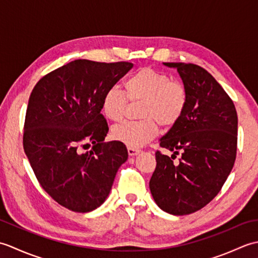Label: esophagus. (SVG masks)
<instances>
[{
    "instance_id": "34e87169",
    "label": "esophagus",
    "mask_w": 258,
    "mask_h": 258,
    "mask_svg": "<svg viewBox=\"0 0 258 258\" xmlns=\"http://www.w3.org/2000/svg\"><path fill=\"white\" fill-rule=\"evenodd\" d=\"M127 152H128V155H131V156H135V155H138L139 153L141 152V150H139V149H134V147H128L127 149Z\"/></svg>"
}]
</instances>
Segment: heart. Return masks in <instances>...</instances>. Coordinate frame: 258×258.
<instances>
[{"label":"heart","mask_w":258,"mask_h":258,"mask_svg":"<svg viewBox=\"0 0 258 258\" xmlns=\"http://www.w3.org/2000/svg\"><path fill=\"white\" fill-rule=\"evenodd\" d=\"M130 100H143L139 122L114 126L112 138L128 147H141L157 135L155 119L163 126H172L182 117L187 105V93L183 84L173 82L164 73L149 68L141 69L124 83ZM127 102L125 93L116 86L109 87L102 98V112L111 120L123 117Z\"/></svg>","instance_id":"obj_1"}]
</instances>
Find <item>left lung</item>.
Returning <instances> with one entry per match:
<instances>
[{
	"mask_svg": "<svg viewBox=\"0 0 258 258\" xmlns=\"http://www.w3.org/2000/svg\"><path fill=\"white\" fill-rule=\"evenodd\" d=\"M176 69L187 93V105L160 139L172 156L155 153L150 189L158 207L187 215L207 205L225 183L237 150V113L231 97L206 70L195 64L163 63ZM181 153L178 162H174Z\"/></svg>",
	"mask_w": 258,
	"mask_h": 258,
	"instance_id": "left-lung-1",
	"label": "left lung"
}]
</instances>
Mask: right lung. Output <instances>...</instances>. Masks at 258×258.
<instances>
[{
    "instance_id": "right-lung-1",
    "label": "right lung",
    "mask_w": 258,
    "mask_h": 258,
    "mask_svg": "<svg viewBox=\"0 0 258 258\" xmlns=\"http://www.w3.org/2000/svg\"><path fill=\"white\" fill-rule=\"evenodd\" d=\"M132 68L75 59L42 78L31 93L24 152L43 189L71 211L101 206L127 160L123 143L104 142L108 126L101 111L104 93Z\"/></svg>"
}]
</instances>
